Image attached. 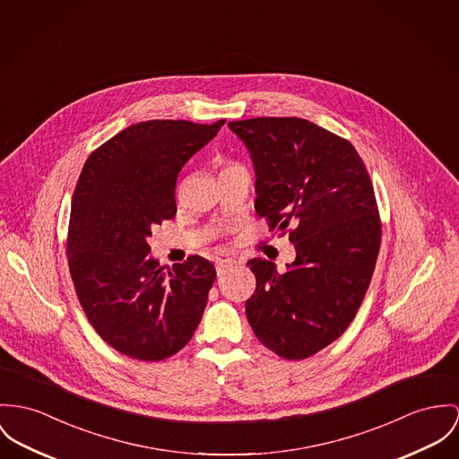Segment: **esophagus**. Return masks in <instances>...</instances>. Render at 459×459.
<instances>
[{
  "mask_svg": "<svg viewBox=\"0 0 459 459\" xmlns=\"http://www.w3.org/2000/svg\"><path fill=\"white\" fill-rule=\"evenodd\" d=\"M234 265H236V260H232V258L216 260V273H218V276H221L227 269H230V267H234Z\"/></svg>",
  "mask_w": 459,
  "mask_h": 459,
  "instance_id": "obj_1",
  "label": "esophagus"
}]
</instances>
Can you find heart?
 I'll return each instance as SVG.
<instances>
[{"mask_svg":"<svg viewBox=\"0 0 459 459\" xmlns=\"http://www.w3.org/2000/svg\"><path fill=\"white\" fill-rule=\"evenodd\" d=\"M230 166H234V164H229V166H225V168H230ZM225 168H223V169H225Z\"/></svg>","mask_w":459,"mask_h":459,"instance_id":"heart-1","label":"heart"}]
</instances>
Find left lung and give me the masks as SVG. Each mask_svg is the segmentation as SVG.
Returning a JSON list of instances; mask_svg holds the SVG:
<instances>
[{
    "instance_id": "8db88e82",
    "label": "left lung",
    "mask_w": 459,
    "mask_h": 459,
    "mask_svg": "<svg viewBox=\"0 0 459 459\" xmlns=\"http://www.w3.org/2000/svg\"><path fill=\"white\" fill-rule=\"evenodd\" d=\"M256 175L255 210L288 234L297 258L284 273L262 258L247 316L256 339L284 359L309 358L337 341L372 280L381 216L368 171L351 143L297 117L229 122Z\"/></svg>"
}]
</instances>
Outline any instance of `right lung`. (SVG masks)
Here are the masks:
<instances>
[{
  "mask_svg": "<svg viewBox=\"0 0 459 459\" xmlns=\"http://www.w3.org/2000/svg\"><path fill=\"white\" fill-rule=\"evenodd\" d=\"M223 124L129 126L98 146L80 173L66 239L71 280L85 316L118 353L162 361L185 348L201 323L214 265L190 255L160 267L146 238L153 225L175 218L181 168Z\"/></svg>",
  "mask_w": 459,
  "mask_h": 459,
  "instance_id": "obj_1",
  "label": "right lung"
}]
</instances>
